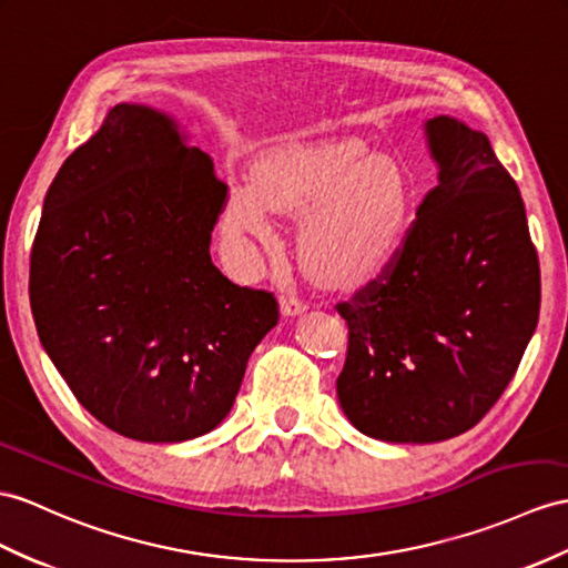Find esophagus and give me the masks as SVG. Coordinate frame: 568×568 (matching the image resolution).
I'll use <instances>...</instances> for the list:
<instances>
[{"instance_id":"obj_1","label":"esophagus","mask_w":568,"mask_h":568,"mask_svg":"<svg viewBox=\"0 0 568 568\" xmlns=\"http://www.w3.org/2000/svg\"><path fill=\"white\" fill-rule=\"evenodd\" d=\"M280 313H282V317H298V315H303L306 313V303H301L298 298H294V296H282L280 298Z\"/></svg>"}]
</instances>
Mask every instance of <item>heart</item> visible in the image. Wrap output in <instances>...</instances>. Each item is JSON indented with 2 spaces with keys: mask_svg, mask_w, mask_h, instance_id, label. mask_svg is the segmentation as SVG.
<instances>
[{
  "mask_svg": "<svg viewBox=\"0 0 568 568\" xmlns=\"http://www.w3.org/2000/svg\"><path fill=\"white\" fill-rule=\"evenodd\" d=\"M306 216L301 265L329 288H358L388 270L412 221V187L395 165L356 151L296 154L229 178L221 229L241 251L276 243L274 214Z\"/></svg>",
  "mask_w": 568,
  "mask_h": 568,
  "instance_id": "heart-1",
  "label": "heart"
}]
</instances>
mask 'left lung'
I'll return each mask as SVG.
<instances>
[{
    "mask_svg": "<svg viewBox=\"0 0 568 568\" xmlns=\"http://www.w3.org/2000/svg\"><path fill=\"white\" fill-rule=\"evenodd\" d=\"M436 187L385 280L352 303L342 412L388 444H438L473 428L514 378L539 317V265L516 180L489 136L424 124Z\"/></svg>",
    "mask_w": 568,
    "mask_h": 568,
    "instance_id": "left-lung-1",
    "label": "left lung"
}]
</instances>
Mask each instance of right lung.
Returning a JSON list of instances; mask_svg holds the SVG:
<instances>
[{"label": "right lung", "mask_w": 568, "mask_h": 568, "mask_svg": "<svg viewBox=\"0 0 568 568\" xmlns=\"http://www.w3.org/2000/svg\"><path fill=\"white\" fill-rule=\"evenodd\" d=\"M224 200L212 159L144 103L110 108L48 190L29 280L38 337L79 403L120 436L210 434L276 325L272 294L214 267Z\"/></svg>", "instance_id": "1"}]
</instances>
